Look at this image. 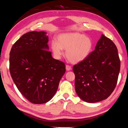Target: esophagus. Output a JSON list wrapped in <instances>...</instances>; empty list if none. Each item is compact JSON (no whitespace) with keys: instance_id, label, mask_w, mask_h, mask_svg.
Here are the masks:
<instances>
[{"instance_id":"esophagus-1","label":"esophagus","mask_w":128,"mask_h":128,"mask_svg":"<svg viewBox=\"0 0 128 128\" xmlns=\"http://www.w3.org/2000/svg\"><path fill=\"white\" fill-rule=\"evenodd\" d=\"M66 70L67 71L70 70L71 69H72V68H71V66H68V65H66Z\"/></svg>"}]
</instances>
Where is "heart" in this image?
Here are the masks:
<instances>
[{
    "mask_svg": "<svg viewBox=\"0 0 128 128\" xmlns=\"http://www.w3.org/2000/svg\"><path fill=\"white\" fill-rule=\"evenodd\" d=\"M58 42H51V50L56 59H59L66 50V56L72 63L84 61L92 52L93 42L90 37L79 33H67L60 34Z\"/></svg>",
    "mask_w": 128,
    "mask_h": 128,
    "instance_id": "obj_1",
    "label": "heart"
}]
</instances>
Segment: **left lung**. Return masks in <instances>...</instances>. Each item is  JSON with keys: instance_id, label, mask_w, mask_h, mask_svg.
<instances>
[{"instance_id": "8db88e82", "label": "left lung", "mask_w": 128, "mask_h": 128, "mask_svg": "<svg viewBox=\"0 0 128 128\" xmlns=\"http://www.w3.org/2000/svg\"><path fill=\"white\" fill-rule=\"evenodd\" d=\"M120 69L118 48L110 39L102 34L95 50L73 67L78 96L88 103L107 99L116 87Z\"/></svg>"}]
</instances>
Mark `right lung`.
<instances>
[{"instance_id": "right-lung-1", "label": "right lung", "mask_w": 128, "mask_h": 128, "mask_svg": "<svg viewBox=\"0 0 128 128\" xmlns=\"http://www.w3.org/2000/svg\"><path fill=\"white\" fill-rule=\"evenodd\" d=\"M44 32L24 34L10 51V71L16 87L32 103L50 100L66 72L63 62L52 57Z\"/></svg>"}]
</instances>
